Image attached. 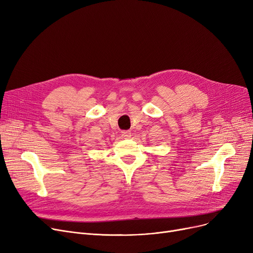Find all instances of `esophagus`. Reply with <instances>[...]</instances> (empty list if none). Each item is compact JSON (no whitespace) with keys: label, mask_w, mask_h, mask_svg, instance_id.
Masks as SVG:
<instances>
[{"label":"esophagus","mask_w":253,"mask_h":253,"mask_svg":"<svg viewBox=\"0 0 253 253\" xmlns=\"http://www.w3.org/2000/svg\"><path fill=\"white\" fill-rule=\"evenodd\" d=\"M121 135L124 138H128V137L131 136V131L130 130H124V131L121 132Z\"/></svg>","instance_id":"obj_1"}]
</instances>
